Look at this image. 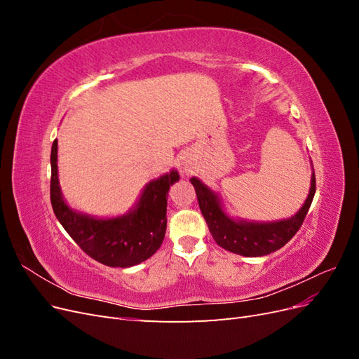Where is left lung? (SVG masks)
<instances>
[{
	"instance_id": "1",
	"label": "left lung",
	"mask_w": 359,
	"mask_h": 359,
	"mask_svg": "<svg viewBox=\"0 0 359 359\" xmlns=\"http://www.w3.org/2000/svg\"><path fill=\"white\" fill-rule=\"evenodd\" d=\"M190 182L196 190L201 212L214 241L227 252L248 257L269 255L290 241L304 223L316 193V177L313 172L309 198L295 215L274 223H252L229 219L222 210L220 201L214 191L203 186L198 178H191Z\"/></svg>"
}]
</instances>
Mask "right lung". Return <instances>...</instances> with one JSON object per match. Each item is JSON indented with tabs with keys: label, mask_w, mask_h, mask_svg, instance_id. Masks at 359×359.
Wrapping results in <instances>:
<instances>
[{
	"label": "right lung",
	"mask_w": 359,
	"mask_h": 359,
	"mask_svg": "<svg viewBox=\"0 0 359 359\" xmlns=\"http://www.w3.org/2000/svg\"><path fill=\"white\" fill-rule=\"evenodd\" d=\"M57 139L50 151V203L58 222L83 252L97 262L114 268H127L144 262L160 248L166 233L168 193L180 180L172 170L151 181L136 208L116 219H93L74 212L64 202L58 182Z\"/></svg>",
	"instance_id": "add662e5"
}]
</instances>
